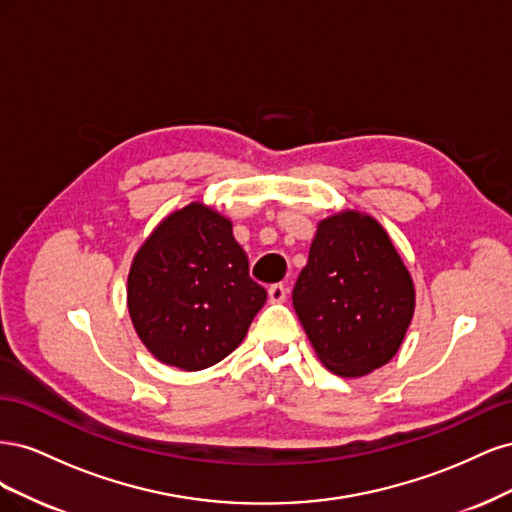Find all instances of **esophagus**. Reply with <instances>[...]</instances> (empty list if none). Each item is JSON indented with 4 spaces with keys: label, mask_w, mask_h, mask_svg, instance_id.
Here are the masks:
<instances>
[{
    "label": "esophagus",
    "mask_w": 512,
    "mask_h": 512,
    "mask_svg": "<svg viewBox=\"0 0 512 512\" xmlns=\"http://www.w3.org/2000/svg\"><path fill=\"white\" fill-rule=\"evenodd\" d=\"M286 294H288V290H286L284 284H271L269 286V299H271V303H284L286 301Z\"/></svg>",
    "instance_id": "obj_1"
}]
</instances>
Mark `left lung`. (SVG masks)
<instances>
[{"mask_svg": "<svg viewBox=\"0 0 512 512\" xmlns=\"http://www.w3.org/2000/svg\"><path fill=\"white\" fill-rule=\"evenodd\" d=\"M292 305L318 359L359 378L389 363L414 316V284L386 230L359 211L318 224Z\"/></svg>", "mask_w": 512, "mask_h": 512, "instance_id": "left-lung-1", "label": "left lung"}]
</instances>
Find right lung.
I'll return each mask as SVG.
<instances>
[{
  "label": "right lung",
  "instance_id": "add662e5",
  "mask_svg": "<svg viewBox=\"0 0 512 512\" xmlns=\"http://www.w3.org/2000/svg\"><path fill=\"white\" fill-rule=\"evenodd\" d=\"M267 301L232 224L203 203L164 218L136 252L128 312L158 361L207 369L235 350Z\"/></svg>",
  "mask_w": 512,
  "mask_h": 512
}]
</instances>
